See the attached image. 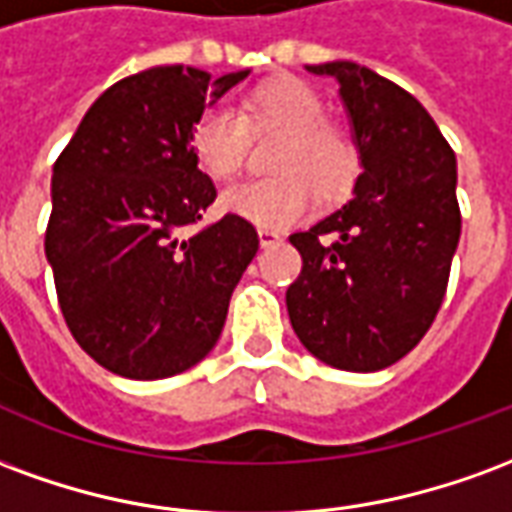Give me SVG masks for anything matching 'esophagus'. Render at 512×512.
I'll return each instance as SVG.
<instances>
[{"label": "esophagus", "instance_id": "esophagus-1", "mask_svg": "<svg viewBox=\"0 0 512 512\" xmlns=\"http://www.w3.org/2000/svg\"><path fill=\"white\" fill-rule=\"evenodd\" d=\"M257 238H260V246H274L282 241L279 230H271V227H257Z\"/></svg>", "mask_w": 512, "mask_h": 512}]
</instances>
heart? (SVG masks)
<instances>
[{
	"mask_svg": "<svg viewBox=\"0 0 512 512\" xmlns=\"http://www.w3.org/2000/svg\"><path fill=\"white\" fill-rule=\"evenodd\" d=\"M285 131L274 153V178L246 180L224 191V211L257 227H288L315 205L343 194L356 172L351 139L326 120V101L310 84L282 76L257 87L235 115L224 106L205 109L189 131V150L205 175L230 180L244 167L246 131Z\"/></svg>",
	"mask_w": 512,
	"mask_h": 512,
	"instance_id": "heart-1",
	"label": "heart"
}]
</instances>
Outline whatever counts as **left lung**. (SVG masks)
Wrapping results in <instances>:
<instances>
[{
    "label": "left lung",
    "mask_w": 512,
    "mask_h": 512,
    "mask_svg": "<svg viewBox=\"0 0 512 512\" xmlns=\"http://www.w3.org/2000/svg\"><path fill=\"white\" fill-rule=\"evenodd\" d=\"M340 84L362 158L354 197L290 235L301 274L288 315L326 365L373 373L425 337L447 293L461 238L455 153L403 87L356 62L307 65Z\"/></svg>",
    "instance_id": "left-lung-1"
}]
</instances>
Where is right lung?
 <instances>
[{
    "label": "right lung",
    "instance_id": "right-lung-1",
    "mask_svg": "<svg viewBox=\"0 0 512 512\" xmlns=\"http://www.w3.org/2000/svg\"><path fill=\"white\" fill-rule=\"evenodd\" d=\"M249 71L158 65L112 84L54 161L46 257L73 340L106 370L153 381L211 354L257 230L224 213L189 150L202 109Z\"/></svg>",
    "mask_w": 512,
    "mask_h": 512
}]
</instances>
